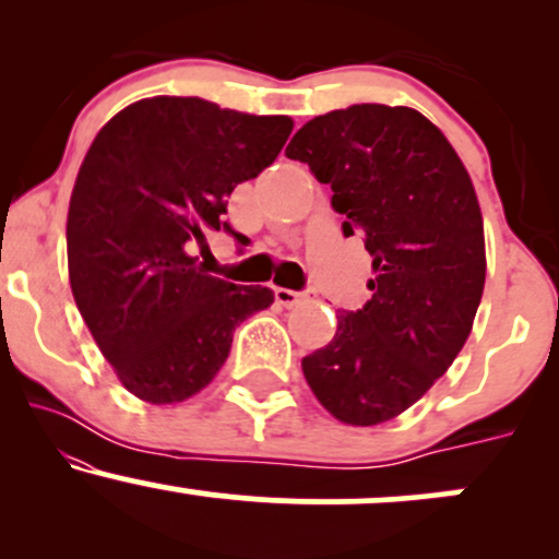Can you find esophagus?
Wrapping results in <instances>:
<instances>
[{
	"instance_id": "34e87169",
	"label": "esophagus",
	"mask_w": 559,
	"mask_h": 559,
	"mask_svg": "<svg viewBox=\"0 0 559 559\" xmlns=\"http://www.w3.org/2000/svg\"><path fill=\"white\" fill-rule=\"evenodd\" d=\"M310 299V294L307 292H292V288H275V301L284 307H299L305 305V301Z\"/></svg>"
}]
</instances>
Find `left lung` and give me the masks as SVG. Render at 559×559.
<instances>
[{
  "instance_id": "obj_1",
  "label": "left lung",
  "mask_w": 559,
  "mask_h": 559,
  "mask_svg": "<svg viewBox=\"0 0 559 559\" xmlns=\"http://www.w3.org/2000/svg\"><path fill=\"white\" fill-rule=\"evenodd\" d=\"M286 157L331 186L344 236L362 234L376 271L373 297L338 316L301 370L333 418L378 426L413 407L471 336L486 281L476 189L444 133L409 107L318 115Z\"/></svg>"
}]
</instances>
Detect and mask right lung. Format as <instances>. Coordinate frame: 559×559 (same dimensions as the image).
Masks as SVG:
<instances>
[{
  "mask_svg": "<svg viewBox=\"0 0 559 559\" xmlns=\"http://www.w3.org/2000/svg\"><path fill=\"white\" fill-rule=\"evenodd\" d=\"M286 115L221 110L199 96H152L96 133L68 210L75 305L120 383L139 400L194 396L226 362L236 325L273 305L267 286L215 278L191 258L228 230L230 191L284 150Z\"/></svg>",
  "mask_w": 559,
  "mask_h": 559,
  "instance_id": "1",
  "label": "right lung"
}]
</instances>
